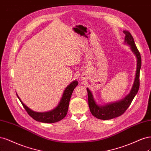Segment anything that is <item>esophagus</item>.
I'll return each mask as SVG.
<instances>
[{"label": "esophagus", "mask_w": 151, "mask_h": 151, "mask_svg": "<svg viewBox=\"0 0 151 151\" xmlns=\"http://www.w3.org/2000/svg\"><path fill=\"white\" fill-rule=\"evenodd\" d=\"M81 79H85V75H82L81 76Z\"/></svg>", "instance_id": "esophagus-1"}]
</instances>
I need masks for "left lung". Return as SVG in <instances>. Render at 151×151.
<instances>
[{"instance_id": "8db88e82", "label": "left lung", "mask_w": 151, "mask_h": 151, "mask_svg": "<svg viewBox=\"0 0 151 151\" xmlns=\"http://www.w3.org/2000/svg\"><path fill=\"white\" fill-rule=\"evenodd\" d=\"M125 35L124 42L130 46V49L137 59V68L134 83L130 93L125 98L119 101L109 103L105 105H99L96 103L93 93L87 88L89 108L91 114L96 118L101 120H110L122 115L132 103L135 96L137 93L139 88V74L141 68V57L140 53L135 45L134 38L128 31H124Z\"/></svg>"}]
</instances>
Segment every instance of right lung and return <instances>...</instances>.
Listing matches in <instances>:
<instances>
[{"label": "right lung", "instance_id": "obj_1", "mask_svg": "<svg viewBox=\"0 0 151 151\" xmlns=\"http://www.w3.org/2000/svg\"><path fill=\"white\" fill-rule=\"evenodd\" d=\"M78 84V81L75 80L68 85L64 90L61 99L56 107L46 112H37V111H33L23 103L17 93L16 95L24 108L33 119L43 123H55L64 119L66 116L68 110L69 103L72 93Z\"/></svg>", "mask_w": 151, "mask_h": 151}]
</instances>
